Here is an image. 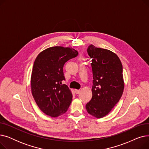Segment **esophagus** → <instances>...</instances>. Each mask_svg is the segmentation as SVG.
<instances>
[{
	"mask_svg": "<svg viewBox=\"0 0 149 149\" xmlns=\"http://www.w3.org/2000/svg\"><path fill=\"white\" fill-rule=\"evenodd\" d=\"M75 93L76 94H79V93H80V92H81V90H79V89H75Z\"/></svg>",
	"mask_w": 149,
	"mask_h": 149,
	"instance_id": "34e87169",
	"label": "esophagus"
}]
</instances>
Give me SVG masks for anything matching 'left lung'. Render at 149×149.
<instances>
[{"label": "left lung", "instance_id": "1", "mask_svg": "<svg viewBox=\"0 0 149 149\" xmlns=\"http://www.w3.org/2000/svg\"><path fill=\"white\" fill-rule=\"evenodd\" d=\"M87 52L92 58L93 85L92 97L86 108L89 114L100 118L111 112L122 96L123 66L118 57L109 50L91 45Z\"/></svg>", "mask_w": 149, "mask_h": 149}]
</instances>
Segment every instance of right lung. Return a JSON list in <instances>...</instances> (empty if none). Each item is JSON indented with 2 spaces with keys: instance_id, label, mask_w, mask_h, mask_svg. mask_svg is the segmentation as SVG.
<instances>
[{
  "instance_id": "right-lung-1",
  "label": "right lung",
  "mask_w": 149,
  "mask_h": 149,
  "mask_svg": "<svg viewBox=\"0 0 149 149\" xmlns=\"http://www.w3.org/2000/svg\"><path fill=\"white\" fill-rule=\"evenodd\" d=\"M78 54L74 49L54 46L43 51L36 58L31 77V92L46 115L57 117L68 111L72 94L67 85L62 84L65 80L63 66Z\"/></svg>"
}]
</instances>
